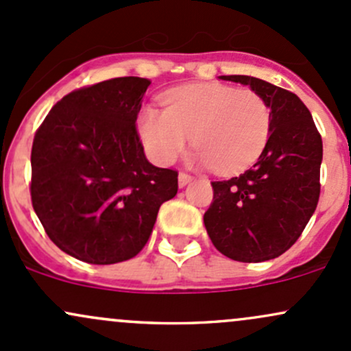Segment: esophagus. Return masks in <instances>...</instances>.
Listing matches in <instances>:
<instances>
[{"label": "esophagus", "mask_w": 351, "mask_h": 351, "mask_svg": "<svg viewBox=\"0 0 351 351\" xmlns=\"http://www.w3.org/2000/svg\"><path fill=\"white\" fill-rule=\"evenodd\" d=\"M189 182H192V177L189 174H184V172H180V174H179V187H186Z\"/></svg>", "instance_id": "34e87169"}]
</instances>
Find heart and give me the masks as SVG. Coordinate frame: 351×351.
Listing matches in <instances>:
<instances>
[{"label":"heart","mask_w":351,"mask_h":351,"mask_svg":"<svg viewBox=\"0 0 351 351\" xmlns=\"http://www.w3.org/2000/svg\"><path fill=\"white\" fill-rule=\"evenodd\" d=\"M164 107H145L138 115L142 142L160 165L172 164L192 135L195 164L217 174H234L261 156L269 138V105L252 90L187 85L169 92Z\"/></svg>","instance_id":"b5f03b06"}]
</instances>
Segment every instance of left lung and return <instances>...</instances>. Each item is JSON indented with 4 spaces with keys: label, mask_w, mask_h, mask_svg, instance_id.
<instances>
[{
    "label": "left lung",
    "mask_w": 351,
    "mask_h": 351,
    "mask_svg": "<svg viewBox=\"0 0 351 351\" xmlns=\"http://www.w3.org/2000/svg\"><path fill=\"white\" fill-rule=\"evenodd\" d=\"M247 85L269 105L271 132L251 169L213 182L204 226L216 250L241 263H261L288 251L306 228L319 199L323 142L306 105L261 78L222 75Z\"/></svg>",
    "instance_id": "left-lung-1"
}]
</instances>
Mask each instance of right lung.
Returning a JSON list of instances; mask_svg holds the SVG:
<instances>
[{"label": "right lung", "mask_w": 351, "mask_h": 351, "mask_svg": "<svg viewBox=\"0 0 351 351\" xmlns=\"http://www.w3.org/2000/svg\"><path fill=\"white\" fill-rule=\"evenodd\" d=\"M150 82L120 77L75 90L43 120L32 149V202L48 237L90 265L145 246L177 172L150 164L135 120Z\"/></svg>", "instance_id": "1"}]
</instances>
